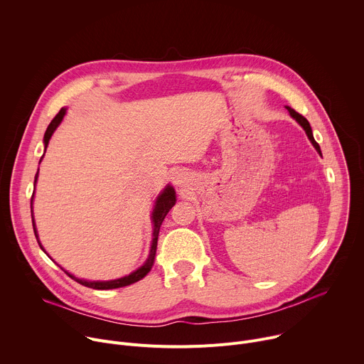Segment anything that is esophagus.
<instances>
[{
  "label": "esophagus",
  "mask_w": 364,
  "mask_h": 364,
  "mask_svg": "<svg viewBox=\"0 0 364 364\" xmlns=\"http://www.w3.org/2000/svg\"><path fill=\"white\" fill-rule=\"evenodd\" d=\"M184 183H186V178L183 177V174H178V176L176 177V184H177L178 187H183Z\"/></svg>",
  "instance_id": "obj_1"
}]
</instances>
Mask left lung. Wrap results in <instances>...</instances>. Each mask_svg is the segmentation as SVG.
<instances>
[{
	"label": "left lung",
	"instance_id": "obj_1",
	"mask_svg": "<svg viewBox=\"0 0 364 364\" xmlns=\"http://www.w3.org/2000/svg\"><path fill=\"white\" fill-rule=\"evenodd\" d=\"M287 109H288V112H289V115L304 128V131H305V134H306V136L309 138V141H311V144H313L314 146H316V149L318 151V154H321V149H320V145L316 142V139H314V136H313V131H311V127H309V122L301 115V114H298L296 111H294L292 108H289V107H287Z\"/></svg>",
	"mask_w": 364,
	"mask_h": 364
}]
</instances>
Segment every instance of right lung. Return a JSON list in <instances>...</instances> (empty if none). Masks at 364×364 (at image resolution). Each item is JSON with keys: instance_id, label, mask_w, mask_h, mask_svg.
Segmentation results:
<instances>
[{"instance_id": "add662e5", "label": "right lung", "mask_w": 364, "mask_h": 364, "mask_svg": "<svg viewBox=\"0 0 364 364\" xmlns=\"http://www.w3.org/2000/svg\"><path fill=\"white\" fill-rule=\"evenodd\" d=\"M66 114V108H62L59 111V114L51 119V122L48 124L47 129H46V134H44V151L48 145V141L51 138V135H53V132L56 131V128L59 127V124L62 122L63 117ZM44 157V154H43ZM41 157V160H43ZM40 160V163H41ZM37 177H38V170H37V174L34 177V186H36V181H37ZM33 197H34V193L31 196V220H33V229H34V235H36V239L40 245V247L43 249L40 240H38V236H37V230H36V225H34V218H33ZM176 204V191L171 186H167L164 188V191L157 197V201H155V205H154V210H152V223H154V232H152V243H151V249H149V255H148V259L145 261V264L138 268L135 272L129 274L128 277H124V278H119V279H114V281H85V279H79L76 277H73L72 274L66 272L72 279H75L76 282H79L80 285H85L87 288H93V289H114V288H122V287H127V285H131V284H135L138 282L139 279H142L152 268L154 265V259H155V252H157V240H159V233H160V228H161V223L164 220V218L167 216V213L170 212L171 207ZM44 250V249H43Z\"/></svg>"}]
</instances>
